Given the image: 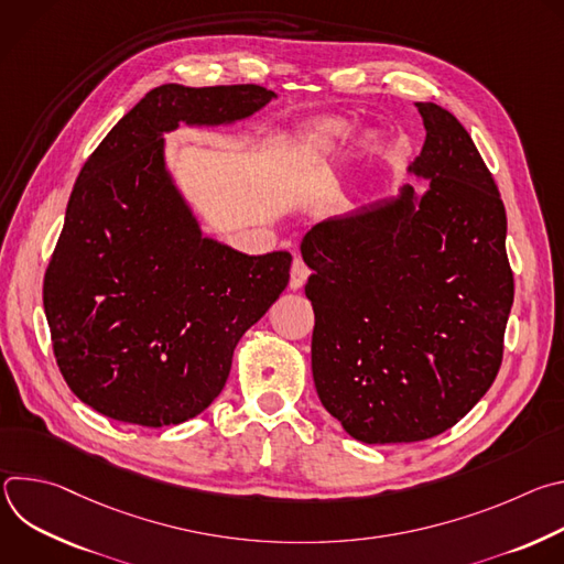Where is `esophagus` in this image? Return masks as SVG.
I'll return each instance as SVG.
<instances>
[{"mask_svg": "<svg viewBox=\"0 0 564 564\" xmlns=\"http://www.w3.org/2000/svg\"><path fill=\"white\" fill-rule=\"evenodd\" d=\"M307 276H310V268L305 265V261H303V259H294V261H292V268H290V288H292V290L303 288V283L307 281Z\"/></svg>", "mask_w": 564, "mask_h": 564, "instance_id": "34e87169", "label": "esophagus"}]
</instances>
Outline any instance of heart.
Here are the masks:
<instances>
[{
  "mask_svg": "<svg viewBox=\"0 0 564 564\" xmlns=\"http://www.w3.org/2000/svg\"><path fill=\"white\" fill-rule=\"evenodd\" d=\"M344 127L341 122H324L312 135H310V147L316 151H326L330 147H335V142L341 138Z\"/></svg>",
  "mask_w": 564,
  "mask_h": 564,
  "instance_id": "heart-1",
  "label": "heart"
}]
</instances>
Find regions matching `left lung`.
<instances>
[{
    "mask_svg": "<svg viewBox=\"0 0 564 564\" xmlns=\"http://www.w3.org/2000/svg\"><path fill=\"white\" fill-rule=\"evenodd\" d=\"M426 142L401 198L312 227V377L324 409L366 444H406L455 426L485 397L513 305L507 212L468 131L415 102Z\"/></svg>",
    "mask_w": 564,
    "mask_h": 564,
    "instance_id": "left-lung-1",
    "label": "left lung"
}]
</instances>
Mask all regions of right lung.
Segmentation results:
<instances>
[{"label": "right lung", "instance_id": "right-lung-1", "mask_svg": "<svg viewBox=\"0 0 564 564\" xmlns=\"http://www.w3.org/2000/svg\"><path fill=\"white\" fill-rule=\"evenodd\" d=\"M259 85L149 91L89 155L44 274L57 368L79 401L167 426L220 394L231 355L290 281V252L240 254L203 238L174 189L160 133L252 116Z\"/></svg>", "mask_w": 564, "mask_h": 564}]
</instances>
